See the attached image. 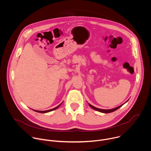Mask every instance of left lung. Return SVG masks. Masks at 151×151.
Segmentation results:
<instances>
[{"instance_id":"8db88e82","label":"left lung","mask_w":151,"mask_h":151,"mask_svg":"<svg viewBox=\"0 0 151 151\" xmlns=\"http://www.w3.org/2000/svg\"><path fill=\"white\" fill-rule=\"evenodd\" d=\"M123 104H122V105H121V106H119V107H116V108H114V109H110V110H103V109H100L96 108V107H95L91 106L90 104H89V106H90L92 109H94V110H96V111H98L101 112V113H109L113 112V111L117 110V109H119L120 107H121Z\"/></svg>"}]
</instances>
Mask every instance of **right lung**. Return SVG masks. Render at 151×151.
Listing matches in <instances>:
<instances>
[{
	"mask_svg": "<svg viewBox=\"0 0 151 151\" xmlns=\"http://www.w3.org/2000/svg\"><path fill=\"white\" fill-rule=\"evenodd\" d=\"M61 104H62V103H61ZM61 104H60V105H59L58 106H57L56 107H55V108H54V109H52L48 110H45V111H37V110H34V111H36V112H38V113H47V112L52 111H53V110H55L57 109H58V108H59V107L61 105Z\"/></svg>",
	"mask_w": 151,
	"mask_h": 151,
	"instance_id": "1",
	"label": "right lung"
}]
</instances>
